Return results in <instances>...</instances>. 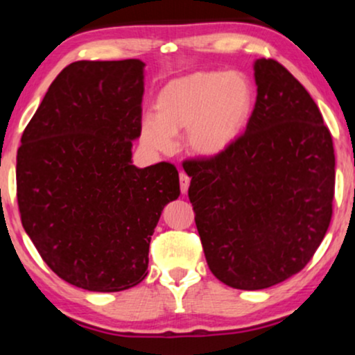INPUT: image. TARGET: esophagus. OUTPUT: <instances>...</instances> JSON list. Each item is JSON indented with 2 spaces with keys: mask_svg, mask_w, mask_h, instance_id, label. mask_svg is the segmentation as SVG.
Listing matches in <instances>:
<instances>
[{
  "mask_svg": "<svg viewBox=\"0 0 355 355\" xmlns=\"http://www.w3.org/2000/svg\"><path fill=\"white\" fill-rule=\"evenodd\" d=\"M179 182H181V192L186 196L189 191V184H191V179H189L186 173H179Z\"/></svg>",
  "mask_w": 355,
  "mask_h": 355,
  "instance_id": "esophagus-1",
  "label": "esophagus"
}]
</instances>
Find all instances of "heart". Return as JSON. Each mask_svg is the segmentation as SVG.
<instances>
[{"instance_id":"b5f03b06","label":"heart","mask_w":355,"mask_h":355,"mask_svg":"<svg viewBox=\"0 0 355 355\" xmlns=\"http://www.w3.org/2000/svg\"><path fill=\"white\" fill-rule=\"evenodd\" d=\"M254 108V87L237 71H196L159 89L153 114L140 121V142L153 152H169L174 135L184 137L186 152L215 159L230 152L244 132Z\"/></svg>"}]
</instances>
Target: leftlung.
Segmentation results:
<instances>
[{"mask_svg":"<svg viewBox=\"0 0 355 355\" xmlns=\"http://www.w3.org/2000/svg\"><path fill=\"white\" fill-rule=\"evenodd\" d=\"M254 77L244 135L220 158L182 164L208 268L244 291L278 284L309 263L334 197L333 140L312 96L273 60H255Z\"/></svg>","mask_w":355,"mask_h":355,"instance_id":"obj_1","label":"left lung"}]
</instances>
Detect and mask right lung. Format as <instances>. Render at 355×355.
I'll list each match as a JSON object with an SVG mask.
<instances>
[{"mask_svg": "<svg viewBox=\"0 0 355 355\" xmlns=\"http://www.w3.org/2000/svg\"><path fill=\"white\" fill-rule=\"evenodd\" d=\"M145 62L76 61L27 124L17 150V203L38 254L72 286H137L163 208L179 197L171 163L132 164Z\"/></svg>", "mask_w": 355, "mask_h": 355, "instance_id": "right-lung-1", "label": "right lung"}]
</instances>
